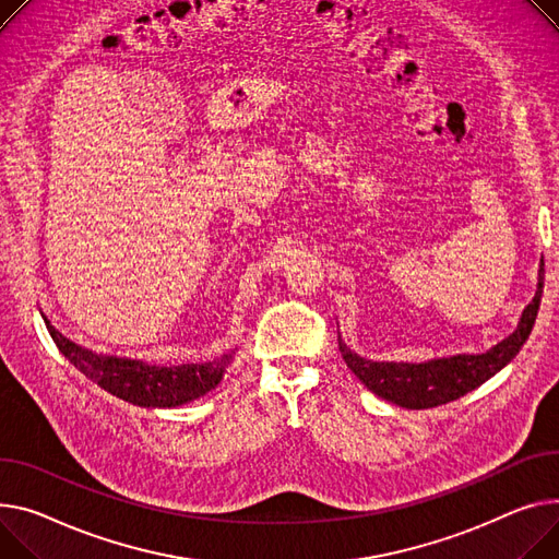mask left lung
<instances>
[{
    "mask_svg": "<svg viewBox=\"0 0 559 559\" xmlns=\"http://www.w3.org/2000/svg\"><path fill=\"white\" fill-rule=\"evenodd\" d=\"M544 287V260L539 263L537 292L533 301L524 308L522 319H519L516 330L480 355H452L429 359L420 364L412 361H373L353 353L342 340L340 350L348 368L359 378V382L373 391L376 395L404 406V408H431L459 400L461 395L474 391L486 380L514 359L522 350L528 334L535 325L539 301Z\"/></svg>",
    "mask_w": 559,
    "mask_h": 559,
    "instance_id": "obj_1",
    "label": "left lung"
}]
</instances>
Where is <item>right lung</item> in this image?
Masks as SVG:
<instances>
[{
    "label": "right lung",
    "mask_w": 559,
    "mask_h": 559,
    "mask_svg": "<svg viewBox=\"0 0 559 559\" xmlns=\"http://www.w3.org/2000/svg\"><path fill=\"white\" fill-rule=\"evenodd\" d=\"M51 340L58 350L76 366L81 373L134 406L145 408H170L206 395L215 389L231 364L234 353L222 355L204 364H179V366H155L139 359L96 355L79 344L69 342L45 317Z\"/></svg>",
    "instance_id": "obj_1"
}]
</instances>
